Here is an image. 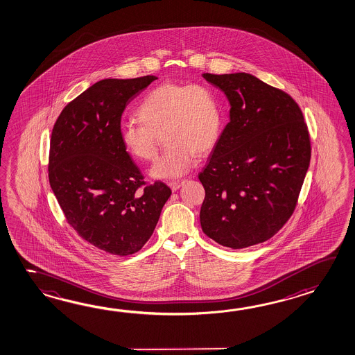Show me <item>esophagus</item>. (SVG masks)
I'll list each match as a JSON object with an SVG mask.
<instances>
[{
	"label": "esophagus",
	"mask_w": 355,
	"mask_h": 355,
	"mask_svg": "<svg viewBox=\"0 0 355 355\" xmlns=\"http://www.w3.org/2000/svg\"><path fill=\"white\" fill-rule=\"evenodd\" d=\"M184 183V181H173V182H169L168 183V186L171 187V189L173 191V192H175L177 189H180L182 187V184Z\"/></svg>",
	"instance_id": "esophagus-1"
}]
</instances>
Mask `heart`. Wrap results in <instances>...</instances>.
Masks as SVG:
<instances>
[{"instance_id": "obj_1", "label": "heart", "mask_w": 355, "mask_h": 355, "mask_svg": "<svg viewBox=\"0 0 355 355\" xmlns=\"http://www.w3.org/2000/svg\"><path fill=\"white\" fill-rule=\"evenodd\" d=\"M137 115L141 123H121V144L135 159H155L158 135L163 132L166 152L150 169V175L160 180L189 173L197 152L211 150L223 130L216 92L201 83L163 82L146 94Z\"/></svg>"}]
</instances>
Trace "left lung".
I'll return each mask as SVG.
<instances>
[{
  "label": "left lung",
  "instance_id": "8db88e82",
  "mask_svg": "<svg viewBox=\"0 0 355 355\" xmlns=\"http://www.w3.org/2000/svg\"><path fill=\"white\" fill-rule=\"evenodd\" d=\"M202 77L227 97L230 121L198 174L201 227L220 245H255L296 207L311 158L304 115L290 94L249 73Z\"/></svg>",
  "mask_w": 355,
  "mask_h": 355
}]
</instances>
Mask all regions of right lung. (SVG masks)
Segmentation results:
<instances>
[{"instance_id": "right-lung-1", "label": "right lung", "mask_w": 355, "mask_h": 355, "mask_svg": "<svg viewBox=\"0 0 355 355\" xmlns=\"http://www.w3.org/2000/svg\"><path fill=\"white\" fill-rule=\"evenodd\" d=\"M155 76L102 80L69 102L53 128L49 183L65 218L89 244L114 255L139 252L172 195L146 184L120 140L121 115Z\"/></svg>"}]
</instances>
